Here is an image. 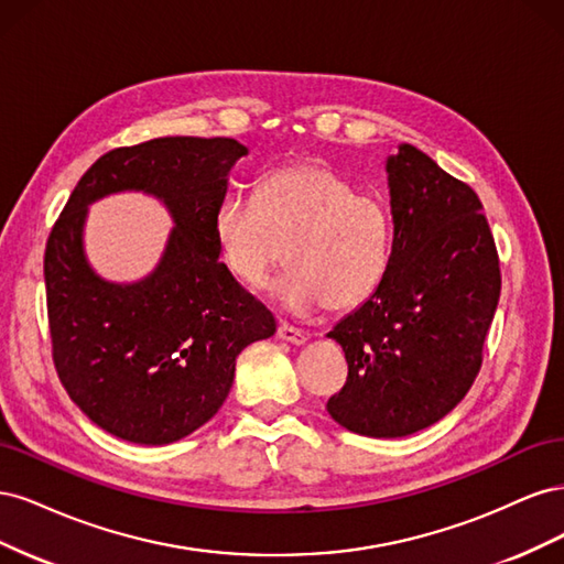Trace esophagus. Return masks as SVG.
<instances>
[{
    "instance_id": "34e87169",
    "label": "esophagus",
    "mask_w": 564,
    "mask_h": 564,
    "mask_svg": "<svg viewBox=\"0 0 564 564\" xmlns=\"http://www.w3.org/2000/svg\"><path fill=\"white\" fill-rule=\"evenodd\" d=\"M278 336H280L282 340H286V344H294V346H303L305 340H308V336H305V332L292 327V324H280Z\"/></svg>"
}]
</instances>
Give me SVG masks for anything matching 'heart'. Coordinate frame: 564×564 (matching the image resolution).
I'll use <instances>...</instances> for the list:
<instances>
[{"mask_svg":"<svg viewBox=\"0 0 564 564\" xmlns=\"http://www.w3.org/2000/svg\"><path fill=\"white\" fill-rule=\"evenodd\" d=\"M230 275L263 289L282 261L275 299L289 313L348 311L381 284L392 247L386 202L324 164H292L261 178L256 197L230 193L214 216Z\"/></svg>","mask_w":564,"mask_h":564,"instance_id":"b5f03b06","label":"heart"}]
</instances>
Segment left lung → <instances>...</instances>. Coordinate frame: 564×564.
Returning <instances> with one entry per match:
<instances>
[{
	"label": "left lung",
	"instance_id": "obj_1",
	"mask_svg": "<svg viewBox=\"0 0 564 564\" xmlns=\"http://www.w3.org/2000/svg\"><path fill=\"white\" fill-rule=\"evenodd\" d=\"M390 263L360 308L327 334L348 379L327 412L367 437L429 429L466 398L501 294L499 253L470 185L402 143L386 162Z\"/></svg>",
	"mask_w": 564,
	"mask_h": 564
}]
</instances>
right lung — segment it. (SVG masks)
<instances>
[{
    "label": "right lung",
    "mask_w": 564,
    "mask_h": 564,
    "mask_svg": "<svg viewBox=\"0 0 564 564\" xmlns=\"http://www.w3.org/2000/svg\"><path fill=\"white\" fill-rule=\"evenodd\" d=\"M235 139L166 135L115 148L79 178L51 228L44 282L51 350L70 400L135 445H169L226 402L235 360L275 334V317L237 282L214 232L228 174L247 155ZM139 189L177 226L159 268L131 285L96 276L83 253L88 204Z\"/></svg>",
    "instance_id": "add662e5"
}]
</instances>
